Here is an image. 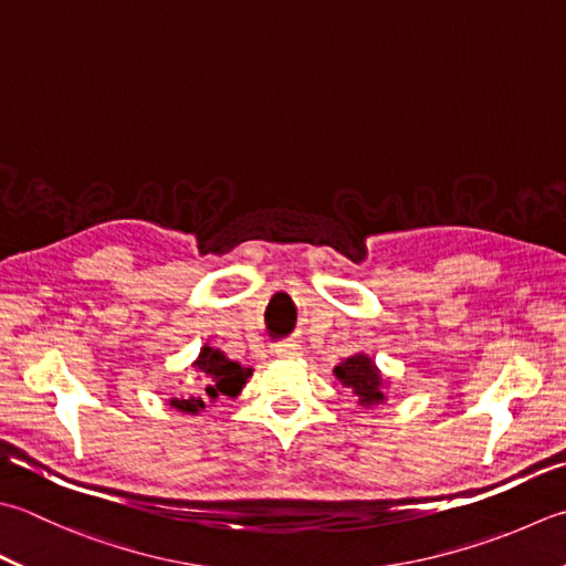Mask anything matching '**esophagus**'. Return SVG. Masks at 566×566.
<instances>
[{
  "label": "esophagus",
  "mask_w": 566,
  "mask_h": 566,
  "mask_svg": "<svg viewBox=\"0 0 566 566\" xmlns=\"http://www.w3.org/2000/svg\"><path fill=\"white\" fill-rule=\"evenodd\" d=\"M276 356H280V358H302L304 348L298 346V343H282V346H276Z\"/></svg>",
  "instance_id": "esophagus-1"
}]
</instances>
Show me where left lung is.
Wrapping results in <instances>:
<instances>
[{"label":"left lung","instance_id":"1","mask_svg":"<svg viewBox=\"0 0 566 566\" xmlns=\"http://www.w3.org/2000/svg\"><path fill=\"white\" fill-rule=\"evenodd\" d=\"M336 378L343 387H350L353 395L358 397V405L373 407L385 402V382L380 370L375 368V363L365 356V353H356L336 365Z\"/></svg>","mask_w":566,"mask_h":566}]
</instances>
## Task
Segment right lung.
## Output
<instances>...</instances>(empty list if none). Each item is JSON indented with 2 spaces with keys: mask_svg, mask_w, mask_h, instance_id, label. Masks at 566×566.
Returning <instances> with one entry per match:
<instances>
[{
  "mask_svg": "<svg viewBox=\"0 0 566 566\" xmlns=\"http://www.w3.org/2000/svg\"><path fill=\"white\" fill-rule=\"evenodd\" d=\"M193 370L203 378V395L188 397V400H184V397L181 400L179 397L169 400L174 409L186 415H198L201 409H206V402H216L218 397H238L252 375V368H242L240 363L230 360L223 350L210 346H203L201 353H198Z\"/></svg>",
  "mask_w": 566,
  "mask_h": 566,
  "instance_id": "1",
  "label": "right lung"
}]
</instances>
